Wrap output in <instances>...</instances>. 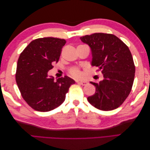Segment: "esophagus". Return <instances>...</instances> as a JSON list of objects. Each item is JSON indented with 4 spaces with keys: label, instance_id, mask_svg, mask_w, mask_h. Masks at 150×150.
<instances>
[{
    "label": "esophagus",
    "instance_id": "esophagus-1",
    "mask_svg": "<svg viewBox=\"0 0 150 150\" xmlns=\"http://www.w3.org/2000/svg\"><path fill=\"white\" fill-rule=\"evenodd\" d=\"M78 83H79V84H81V85H83V86H86V85H87V84H88V81H78Z\"/></svg>",
    "mask_w": 150,
    "mask_h": 150
}]
</instances>
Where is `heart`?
Here are the masks:
<instances>
[{"label": "heart", "instance_id": "obj_1", "mask_svg": "<svg viewBox=\"0 0 150 150\" xmlns=\"http://www.w3.org/2000/svg\"><path fill=\"white\" fill-rule=\"evenodd\" d=\"M71 74L74 78H80L81 76V72L78 68H73L71 70Z\"/></svg>", "mask_w": 150, "mask_h": 150}]
</instances>
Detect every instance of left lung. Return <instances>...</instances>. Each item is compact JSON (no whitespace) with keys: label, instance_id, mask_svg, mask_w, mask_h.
<instances>
[{"label":"left lung","instance_id":"8db88e82","mask_svg":"<svg viewBox=\"0 0 150 150\" xmlns=\"http://www.w3.org/2000/svg\"><path fill=\"white\" fill-rule=\"evenodd\" d=\"M91 50V64L102 70L103 79L96 86L89 103L98 110L111 111L123 103L132 88L135 66L128 47L116 35L94 33L80 38Z\"/></svg>","mask_w":150,"mask_h":150}]
</instances>
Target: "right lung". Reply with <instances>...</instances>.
Segmentation results:
<instances>
[{"label": "right lung", "instance_id": "add662e5", "mask_svg": "<svg viewBox=\"0 0 150 150\" xmlns=\"http://www.w3.org/2000/svg\"><path fill=\"white\" fill-rule=\"evenodd\" d=\"M66 41L39 38L27 46L17 61L16 80L22 98L34 110L46 112L59 106L74 80L65 76L56 81L48 72L57 62Z\"/></svg>", "mask_w": 150, "mask_h": 150}]
</instances>
